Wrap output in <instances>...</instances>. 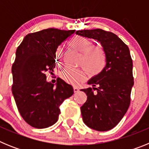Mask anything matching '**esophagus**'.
Listing matches in <instances>:
<instances>
[{"label": "esophagus", "instance_id": "1", "mask_svg": "<svg viewBox=\"0 0 149 149\" xmlns=\"http://www.w3.org/2000/svg\"><path fill=\"white\" fill-rule=\"evenodd\" d=\"M73 89H74V93H77L79 92V89L77 87H76V86H74V87L73 88Z\"/></svg>", "mask_w": 149, "mask_h": 149}]
</instances>
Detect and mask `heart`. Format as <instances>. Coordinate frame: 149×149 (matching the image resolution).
Instances as JSON below:
<instances>
[{
  "mask_svg": "<svg viewBox=\"0 0 149 149\" xmlns=\"http://www.w3.org/2000/svg\"><path fill=\"white\" fill-rule=\"evenodd\" d=\"M68 45L81 53L78 65L85 69L91 77L98 75L103 72L107 63L105 52L101 47L94 46L89 39L81 36L72 38L68 42ZM63 56V50L58 47L55 51L54 58L56 63H61ZM60 77L65 82L76 85L85 79V72L82 68L66 67L60 72Z\"/></svg>",
  "mask_w": 149,
  "mask_h": 149,
  "instance_id": "obj_1",
  "label": "heart"
}]
</instances>
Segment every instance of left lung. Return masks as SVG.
I'll return each mask as SVG.
<instances>
[{"label":"left lung","mask_w":149,"mask_h":149,"mask_svg":"<svg viewBox=\"0 0 149 149\" xmlns=\"http://www.w3.org/2000/svg\"><path fill=\"white\" fill-rule=\"evenodd\" d=\"M76 34L98 41L106 54L103 72L88 81L93 89H81L87 95L81 110L86 125L98 131H109L123 118L131 102L134 77L130 51L116 34L101 29L77 30Z\"/></svg>","instance_id":"8db88e82"}]
</instances>
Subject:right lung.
<instances>
[{"label": "right lung", "instance_id": "add662e5", "mask_svg": "<svg viewBox=\"0 0 149 149\" xmlns=\"http://www.w3.org/2000/svg\"><path fill=\"white\" fill-rule=\"evenodd\" d=\"M74 30L48 28L29 33L15 53L12 66V92L18 110L27 124L45 128L58 120L60 106L74 94L73 87L61 78L48 82L45 73L56 65L55 51Z\"/></svg>", "mask_w": 149, "mask_h": 149}]
</instances>
